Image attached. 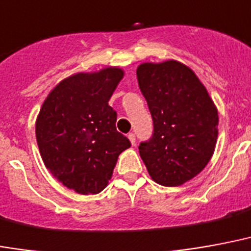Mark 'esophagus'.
Masks as SVG:
<instances>
[{
	"label": "esophagus",
	"instance_id": "34e87169",
	"mask_svg": "<svg viewBox=\"0 0 251 251\" xmlns=\"http://www.w3.org/2000/svg\"><path fill=\"white\" fill-rule=\"evenodd\" d=\"M127 138H129V141H130V144L134 146V145H135V134H134V133H129V134H127Z\"/></svg>",
	"mask_w": 251,
	"mask_h": 251
}]
</instances>
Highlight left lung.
Wrapping results in <instances>:
<instances>
[{
  "instance_id": "obj_1",
  "label": "left lung",
  "mask_w": 251,
  "mask_h": 251,
  "mask_svg": "<svg viewBox=\"0 0 251 251\" xmlns=\"http://www.w3.org/2000/svg\"><path fill=\"white\" fill-rule=\"evenodd\" d=\"M153 118V137L140 155L154 182L179 186L205 169L218 138V110L192 69L168 59L137 68Z\"/></svg>"
}]
</instances>
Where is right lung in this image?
Instances as JSON below:
<instances>
[{
  "label": "right lung",
  "instance_id": "obj_1",
  "mask_svg": "<svg viewBox=\"0 0 251 251\" xmlns=\"http://www.w3.org/2000/svg\"><path fill=\"white\" fill-rule=\"evenodd\" d=\"M116 66L62 79L42 103L36 138L46 169L78 194H98L130 141L116 129L109 100L122 78Z\"/></svg>",
  "mask_w": 251,
  "mask_h": 251
}]
</instances>
